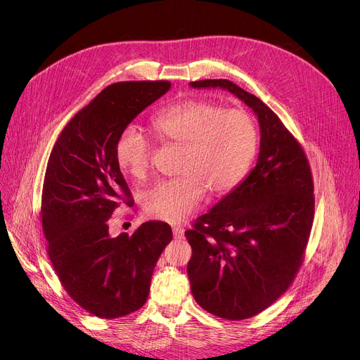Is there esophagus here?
I'll use <instances>...</instances> for the list:
<instances>
[{
  "mask_svg": "<svg viewBox=\"0 0 360 360\" xmlns=\"http://www.w3.org/2000/svg\"><path fill=\"white\" fill-rule=\"evenodd\" d=\"M184 228H181V226H176V228H174V238L175 239H182L184 238Z\"/></svg>",
  "mask_w": 360,
  "mask_h": 360,
  "instance_id": "1",
  "label": "esophagus"
}]
</instances>
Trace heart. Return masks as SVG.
<instances>
[{
    "instance_id": "heart-1",
    "label": "heart",
    "mask_w": 360,
    "mask_h": 360,
    "mask_svg": "<svg viewBox=\"0 0 360 360\" xmlns=\"http://www.w3.org/2000/svg\"><path fill=\"white\" fill-rule=\"evenodd\" d=\"M166 141L184 146L181 176L158 182L144 194L148 216L181 223L202 202L207 188L224 194L247 175L258 147V129L245 110L224 109L213 102L185 99L165 108L153 121ZM151 147L143 132L128 125L115 146L120 166L134 178H144Z\"/></svg>"
}]
</instances>
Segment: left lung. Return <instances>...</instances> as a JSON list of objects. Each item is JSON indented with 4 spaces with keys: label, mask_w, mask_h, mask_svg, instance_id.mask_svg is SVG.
<instances>
[{
    "label": "left lung",
    "mask_w": 360,
    "mask_h": 360,
    "mask_svg": "<svg viewBox=\"0 0 360 360\" xmlns=\"http://www.w3.org/2000/svg\"><path fill=\"white\" fill-rule=\"evenodd\" d=\"M190 86L228 90L259 124L255 167L185 232L197 304L224 319H247L285 293L300 267L314 221L311 169L295 137L254 94L221 79Z\"/></svg>",
    "instance_id": "left-lung-1"
}]
</instances>
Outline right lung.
<instances>
[{
    "label": "right lung",
    "mask_w": 360,
    "mask_h": 360,
    "mask_svg": "<svg viewBox=\"0 0 360 360\" xmlns=\"http://www.w3.org/2000/svg\"><path fill=\"white\" fill-rule=\"evenodd\" d=\"M169 89V82L108 86L71 118L48 160L41 210L48 255L67 293L99 318L125 316L146 304L156 262L172 240L170 226L159 220L132 235H109L113 210L132 204L117 140Z\"/></svg>",
    "instance_id": "add662e5"
}]
</instances>
